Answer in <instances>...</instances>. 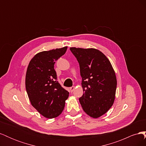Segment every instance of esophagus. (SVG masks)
Listing matches in <instances>:
<instances>
[{
    "mask_svg": "<svg viewBox=\"0 0 146 146\" xmlns=\"http://www.w3.org/2000/svg\"><path fill=\"white\" fill-rule=\"evenodd\" d=\"M75 90V87L74 86H71L70 88V92H72Z\"/></svg>",
    "mask_w": 146,
    "mask_h": 146,
    "instance_id": "esophagus-1",
    "label": "esophagus"
}]
</instances>
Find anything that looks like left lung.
<instances>
[{
    "label": "left lung",
    "instance_id": "8db88e82",
    "mask_svg": "<svg viewBox=\"0 0 146 146\" xmlns=\"http://www.w3.org/2000/svg\"><path fill=\"white\" fill-rule=\"evenodd\" d=\"M80 66L83 94L79 98L88 115L98 118L111 107L117 86L115 72L109 60L95 48L70 47Z\"/></svg>",
    "mask_w": 146,
    "mask_h": 146
}]
</instances>
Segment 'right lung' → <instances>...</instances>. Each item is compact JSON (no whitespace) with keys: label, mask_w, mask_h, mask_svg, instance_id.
Instances as JSON below:
<instances>
[{"label":"right lung","mask_w":146,"mask_h":146,"mask_svg":"<svg viewBox=\"0 0 146 146\" xmlns=\"http://www.w3.org/2000/svg\"><path fill=\"white\" fill-rule=\"evenodd\" d=\"M68 47L39 52L30 61L25 77V88L33 107L43 116L52 119L62 113L69 92L57 81L55 61Z\"/></svg>","instance_id":"obj_1"}]
</instances>
